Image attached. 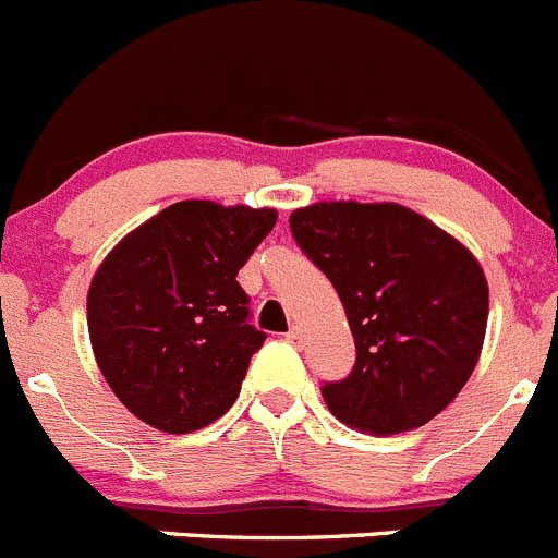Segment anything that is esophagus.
Here are the masks:
<instances>
[{
    "label": "esophagus",
    "instance_id": "obj_1",
    "mask_svg": "<svg viewBox=\"0 0 558 558\" xmlns=\"http://www.w3.org/2000/svg\"><path fill=\"white\" fill-rule=\"evenodd\" d=\"M286 341H289V343H303V330H300V327H291V330L286 332Z\"/></svg>",
    "mask_w": 558,
    "mask_h": 558
}]
</instances>
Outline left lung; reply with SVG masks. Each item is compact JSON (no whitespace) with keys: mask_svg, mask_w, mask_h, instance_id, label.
<instances>
[{"mask_svg":"<svg viewBox=\"0 0 558 558\" xmlns=\"http://www.w3.org/2000/svg\"><path fill=\"white\" fill-rule=\"evenodd\" d=\"M291 233L336 286L355 336L350 377L322 397L372 435L424 426L473 374L487 330V280L468 247L399 203L296 208Z\"/></svg>","mask_w":558,"mask_h":558,"instance_id":"left-lung-1","label":"left lung"}]
</instances>
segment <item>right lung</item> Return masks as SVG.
I'll return each mask as SVG.
<instances>
[{
	"label": "right lung",
	"mask_w": 558,
	"mask_h": 558,
	"mask_svg": "<svg viewBox=\"0 0 558 558\" xmlns=\"http://www.w3.org/2000/svg\"><path fill=\"white\" fill-rule=\"evenodd\" d=\"M275 208L181 201L134 228L93 275V355L129 413L186 435L228 413L264 332L236 275Z\"/></svg>",
	"instance_id": "obj_1"
}]
</instances>
